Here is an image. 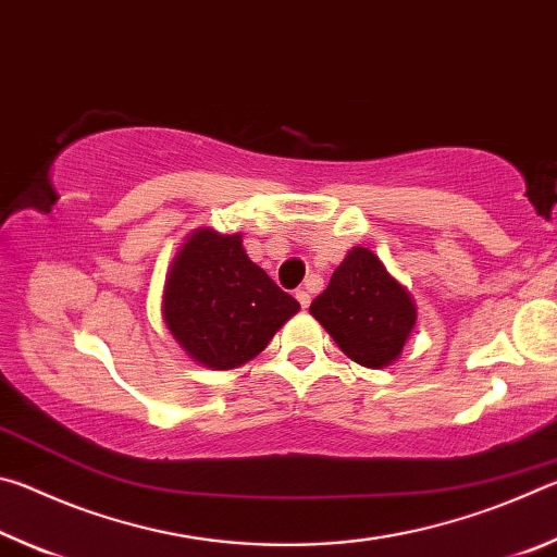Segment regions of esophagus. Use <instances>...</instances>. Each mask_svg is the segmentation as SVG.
Listing matches in <instances>:
<instances>
[{
    "label": "esophagus",
    "mask_w": 557,
    "mask_h": 557,
    "mask_svg": "<svg viewBox=\"0 0 557 557\" xmlns=\"http://www.w3.org/2000/svg\"><path fill=\"white\" fill-rule=\"evenodd\" d=\"M295 297H297V301L301 307H309V301H312V295H309V287H299L297 292H295Z\"/></svg>",
    "instance_id": "esophagus-1"
}]
</instances>
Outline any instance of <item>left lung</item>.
Wrapping results in <instances>:
<instances>
[{
  "mask_svg": "<svg viewBox=\"0 0 557 557\" xmlns=\"http://www.w3.org/2000/svg\"><path fill=\"white\" fill-rule=\"evenodd\" d=\"M309 312L351 361L383 369L403 354L418 309L369 248L348 250Z\"/></svg>",
  "mask_w": 557,
  "mask_h": 557,
  "instance_id": "left-lung-1",
  "label": "left lung"
}]
</instances>
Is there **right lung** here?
Returning a JSON list of instances; mask_svg holds the SVG:
<instances>
[{
  "label": "right lung",
  "mask_w": 557,
  "mask_h": 557,
  "mask_svg": "<svg viewBox=\"0 0 557 557\" xmlns=\"http://www.w3.org/2000/svg\"><path fill=\"white\" fill-rule=\"evenodd\" d=\"M299 312L243 250V238L199 228L166 275L162 314L184 351L206 369L228 371L256 358Z\"/></svg>",
  "instance_id": "1"
}]
</instances>
